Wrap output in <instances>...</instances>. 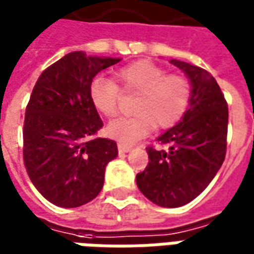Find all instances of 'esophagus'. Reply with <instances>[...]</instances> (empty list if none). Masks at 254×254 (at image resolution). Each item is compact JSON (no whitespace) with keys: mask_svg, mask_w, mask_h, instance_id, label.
Segmentation results:
<instances>
[{"mask_svg":"<svg viewBox=\"0 0 254 254\" xmlns=\"http://www.w3.org/2000/svg\"><path fill=\"white\" fill-rule=\"evenodd\" d=\"M132 149V147H127V145H124V144H118V151L120 154H127Z\"/></svg>","mask_w":254,"mask_h":254,"instance_id":"obj_1","label":"esophagus"}]
</instances>
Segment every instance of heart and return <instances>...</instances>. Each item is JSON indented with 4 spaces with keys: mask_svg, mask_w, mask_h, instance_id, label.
I'll return each mask as SVG.
<instances>
[{
    "mask_svg": "<svg viewBox=\"0 0 254 254\" xmlns=\"http://www.w3.org/2000/svg\"><path fill=\"white\" fill-rule=\"evenodd\" d=\"M117 82L125 92L138 94L136 116L117 118L106 127L107 136L124 145H132L156 125L160 129L181 121L191 100L190 81L181 74H169L149 61H138L116 72ZM121 89L114 80L96 76L89 84V100L105 117L118 113Z\"/></svg>",
    "mask_w": 254,
    "mask_h": 254,
    "instance_id": "heart-1",
    "label": "heart"
}]
</instances>
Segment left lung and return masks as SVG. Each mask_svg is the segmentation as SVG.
Listing matches in <instances>:
<instances>
[{"label":"left lung","mask_w":254,"mask_h":254,"mask_svg":"<svg viewBox=\"0 0 254 254\" xmlns=\"http://www.w3.org/2000/svg\"><path fill=\"white\" fill-rule=\"evenodd\" d=\"M170 63L190 81V106L176 127L158 137L169 148H147L149 162L136 176V182L154 204L177 208L196 198L223 163L229 109L211 73L178 60Z\"/></svg>","instance_id":"8db88e82"}]
</instances>
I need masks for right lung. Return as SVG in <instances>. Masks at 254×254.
<instances>
[{"label": "right lung", "instance_id": "obj_1", "mask_svg": "<svg viewBox=\"0 0 254 254\" xmlns=\"http://www.w3.org/2000/svg\"><path fill=\"white\" fill-rule=\"evenodd\" d=\"M120 58L73 52L45 69L25 109L23 158L31 182L58 207L74 208L98 196L117 143L94 138L103 122L89 100V84Z\"/></svg>", "mask_w": 254, "mask_h": 254}]
</instances>
